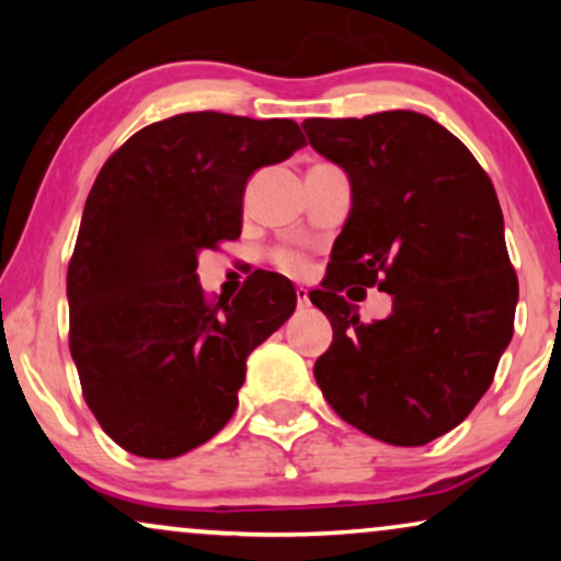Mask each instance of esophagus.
Listing matches in <instances>:
<instances>
[{
	"mask_svg": "<svg viewBox=\"0 0 561 561\" xmlns=\"http://www.w3.org/2000/svg\"><path fill=\"white\" fill-rule=\"evenodd\" d=\"M295 298H298V306H300V308L311 306V300H308V289H306V287H295Z\"/></svg>",
	"mask_w": 561,
	"mask_h": 561,
	"instance_id": "esophagus-1",
	"label": "esophagus"
}]
</instances>
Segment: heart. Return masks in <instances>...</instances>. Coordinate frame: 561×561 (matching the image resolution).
Here are the masks:
<instances>
[{
  "label": "heart",
  "mask_w": 561,
  "mask_h": 561,
  "mask_svg": "<svg viewBox=\"0 0 561 561\" xmlns=\"http://www.w3.org/2000/svg\"><path fill=\"white\" fill-rule=\"evenodd\" d=\"M276 263H279L282 268H287V272H300L302 268V259L295 253H287V250H282V253H276Z\"/></svg>",
  "instance_id": "obj_1"
}]
</instances>
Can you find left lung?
Wrapping results in <instances>:
<instances>
[{
  "instance_id": "8db88e82",
  "label": "left lung",
  "mask_w": 561,
  "mask_h": 561,
  "mask_svg": "<svg viewBox=\"0 0 561 561\" xmlns=\"http://www.w3.org/2000/svg\"><path fill=\"white\" fill-rule=\"evenodd\" d=\"M302 128L353 186L311 293L334 332L313 377L356 430L424 446L467 420L514 332L519 285L493 182L448 128L414 111L308 118ZM347 284L390 291L391 317L364 325Z\"/></svg>"
}]
</instances>
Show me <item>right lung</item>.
I'll return each instance as SVG.
<instances>
[{
    "instance_id": "1",
    "label": "right lung",
    "mask_w": 561,
    "mask_h": 561,
    "mask_svg": "<svg viewBox=\"0 0 561 561\" xmlns=\"http://www.w3.org/2000/svg\"><path fill=\"white\" fill-rule=\"evenodd\" d=\"M302 145L289 118L182 113L96 173L68 266V340L87 405L128 454L173 459L210 440L248 356L295 311L279 274L210 302L195 272L199 250L240 237L248 179Z\"/></svg>"
}]
</instances>
